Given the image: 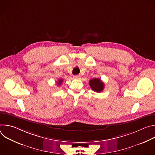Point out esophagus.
<instances>
[{
    "mask_svg": "<svg viewBox=\"0 0 155 155\" xmlns=\"http://www.w3.org/2000/svg\"><path fill=\"white\" fill-rule=\"evenodd\" d=\"M80 78H81L80 75H74V78H75V79H80Z\"/></svg>",
    "mask_w": 155,
    "mask_h": 155,
    "instance_id": "esophagus-1",
    "label": "esophagus"
}]
</instances>
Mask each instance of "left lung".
<instances>
[{
  "mask_svg": "<svg viewBox=\"0 0 155 155\" xmlns=\"http://www.w3.org/2000/svg\"><path fill=\"white\" fill-rule=\"evenodd\" d=\"M89 83L91 89L97 93L102 91L104 88V83L99 78H93L90 81Z\"/></svg>",
  "mask_w": 155,
  "mask_h": 155,
  "instance_id": "1",
  "label": "left lung"
}]
</instances>
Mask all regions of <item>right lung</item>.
Segmentation results:
<instances>
[{"label": "right lung", "mask_w": 155, "mask_h": 155, "mask_svg": "<svg viewBox=\"0 0 155 155\" xmlns=\"http://www.w3.org/2000/svg\"><path fill=\"white\" fill-rule=\"evenodd\" d=\"M62 79H60V80H58V83H57V84H58V86H59V85H61V83H62Z\"/></svg>", "instance_id": "add662e5"}]
</instances>
